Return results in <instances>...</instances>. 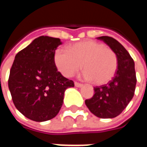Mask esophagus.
Listing matches in <instances>:
<instances>
[{
  "mask_svg": "<svg viewBox=\"0 0 147 147\" xmlns=\"http://www.w3.org/2000/svg\"><path fill=\"white\" fill-rule=\"evenodd\" d=\"M75 86H76V87H81V86H83V84L78 83V82H75Z\"/></svg>",
  "mask_w": 147,
  "mask_h": 147,
  "instance_id": "1",
  "label": "esophagus"
}]
</instances>
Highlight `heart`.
Instances as JSON below:
<instances>
[{
    "instance_id": "heart-1",
    "label": "heart",
    "mask_w": 147,
    "mask_h": 147,
    "mask_svg": "<svg viewBox=\"0 0 147 147\" xmlns=\"http://www.w3.org/2000/svg\"><path fill=\"white\" fill-rule=\"evenodd\" d=\"M53 59L58 70L67 77L72 76L83 64V77L92 80L95 85L108 83L118 69V59L115 52L94 41L78 42L71 45L68 50L57 49Z\"/></svg>"
}]
</instances>
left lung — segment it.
<instances>
[{
	"label": "left lung",
	"instance_id": "8db88e82",
	"mask_svg": "<svg viewBox=\"0 0 147 147\" xmlns=\"http://www.w3.org/2000/svg\"><path fill=\"white\" fill-rule=\"evenodd\" d=\"M102 40L113 49L118 59V69L107 84L95 86L94 94L86 99L85 104L99 118H114L120 115L132 99L136 85L135 62L129 53L113 38L102 36Z\"/></svg>",
	"mask_w": 147,
	"mask_h": 147
}]
</instances>
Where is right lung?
<instances>
[{
    "label": "right lung",
    "mask_w": 147,
    "mask_h": 147,
    "mask_svg": "<svg viewBox=\"0 0 147 147\" xmlns=\"http://www.w3.org/2000/svg\"><path fill=\"white\" fill-rule=\"evenodd\" d=\"M61 44L60 38L40 36L15 57L8 88L16 108L34 121L56 117L63 105L65 90L75 86L55 65V50Z\"/></svg>",
    "instance_id": "add662e5"
}]
</instances>
